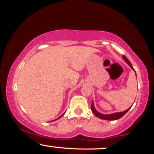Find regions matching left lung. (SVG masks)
Instances as JSON below:
<instances>
[{
  "mask_svg": "<svg viewBox=\"0 0 154 154\" xmlns=\"http://www.w3.org/2000/svg\"><path fill=\"white\" fill-rule=\"evenodd\" d=\"M123 57V59H124V60H125V62H126L127 64L131 66V69H132L133 71H135V69H133V67L132 64H131V62L128 60V59L127 57H125V56H124V55H123V57ZM135 72H136V71H135ZM131 107H132V106H131ZM131 107H129L128 109H127L126 110L123 111V112H115V113H112V114H103V113H100V112H99L97 110H96L95 106H94L93 101H92V104H91V110H92V112H93V114L95 115V116H97V118H100V119L106 120H114L119 119V118H120L121 117H123L124 115H125L128 112V111L130 110Z\"/></svg>",
  "mask_w": 154,
  "mask_h": 154,
  "instance_id": "8db88e82",
  "label": "left lung"
}]
</instances>
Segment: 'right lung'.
<instances>
[{"instance_id":"add662e5","label":"right lung","mask_w":154,"mask_h":154,"mask_svg":"<svg viewBox=\"0 0 154 154\" xmlns=\"http://www.w3.org/2000/svg\"><path fill=\"white\" fill-rule=\"evenodd\" d=\"M64 113H65V112H64ZM64 114H62V116H60V117H59L58 118H57V119H56V120H58V119H59V118H62V116H64Z\"/></svg>"}]
</instances>
